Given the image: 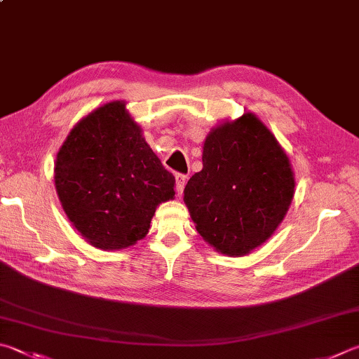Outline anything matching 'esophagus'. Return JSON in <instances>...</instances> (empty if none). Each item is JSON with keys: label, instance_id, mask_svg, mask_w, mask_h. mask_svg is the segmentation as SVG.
Wrapping results in <instances>:
<instances>
[{"label": "esophagus", "instance_id": "34e87169", "mask_svg": "<svg viewBox=\"0 0 359 359\" xmlns=\"http://www.w3.org/2000/svg\"><path fill=\"white\" fill-rule=\"evenodd\" d=\"M185 182H187V175H184V174H175V187H177V193H179V194H182V191H184Z\"/></svg>", "mask_w": 359, "mask_h": 359}]
</instances>
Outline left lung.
I'll return each mask as SVG.
<instances>
[{"label": "left lung", "instance_id": "obj_1", "mask_svg": "<svg viewBox=\"0 0 359 359\" xmlns=\"http://www.w3.org/2000/svg\"><path fill=\"white\" fill-rule=\"evenodd\" d=\"M202 169L188 180L184 201L199 236L231 257L265 243L295 194L290 160L269 127L245 111L208 132Z\"/></svg>", "mask_w": 359, "mask_h": 359}]
</instances>
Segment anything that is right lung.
<instances>
[{"label": "right lung", "instance_id": "right-lung-1", "mask_svg": "<svg viewBox=\"0 0 359 359\" xmlns=\"http://www.w3.org/2000/svg\"><path fill=\"white\" fill-rule=\"evenodd\" d=\"M123 100L78 121L55 161L57 198L89 245L123 250L144 238L161 202L174 198V175L142 138Z\"/></svg>", "mask_w": 359, "mask_h": 359}]
</instances>
